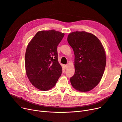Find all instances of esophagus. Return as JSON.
Masks as SVG:
<instances>
[{"mask_svg": "<svg viewBox=\"0 0 122 122\" xmlns=\"http://www.w3.org/2000/svg\"><path fill=\"white\" fill-rule=\"evenodd\" d=\"M64 66H65V68H67L68 67V65L67 64H66V65H64Z\"/></svg>", "mask_w": 122, "mask_h": 122, "instance_id": "obj_1", "label": "esophagus"}]
</instances>
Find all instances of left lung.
Instances as JSON below:
<instances>
[{"label": "left lung", "instance_id": "8db88e82", "mask_svg": "<svg viewBox=\"0 0 122 122\" xmlns=\"http://www.w3.org/2000/svg\"><path fill=\"white\" fill-rule=\"evenodd\" d=\"M67 41L75 56L71 85L81 92L90 91L100 82L104 71L106 55L102 45L96 36L85 31L70 33Z\"/></svg>", "mask_w": 122, "mask_h": 122}]
</instances>
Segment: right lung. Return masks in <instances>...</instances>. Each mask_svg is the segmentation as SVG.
<instances>
[{
    "mask_svg": "<svg viewBox=\"0 0 122 122\" xmlns=\"http://www.w3.org/2000/svg\"><path fill=\"white\" fill-rule=\"evenodd\" d=\"M64 33L51 30L41 31L27 46L25 68L31 83L37 89L47 91L55 86L62 72L58 60L57 46Z\"/></svg>",
    "mask_w": 122,
    "mask_h": 122,
    "instance_id": "1",
    "label": "right lung"
}]
</instances>
